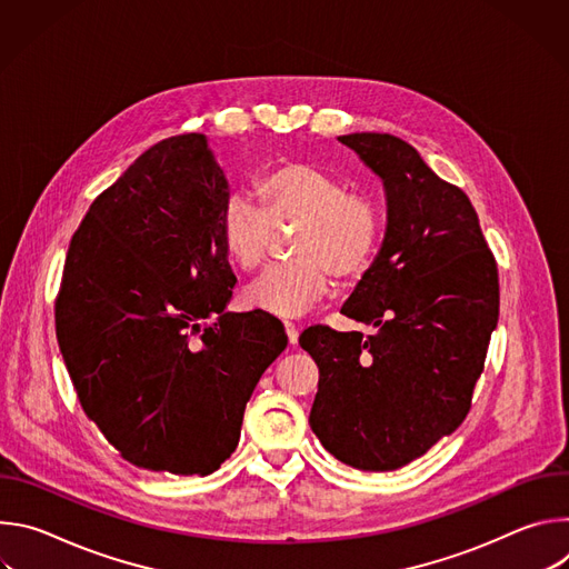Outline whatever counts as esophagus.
Segmentation results:
<instances>
[{"mask_svg":"<svg viewBox=\"0 0 569 569\" xmlns=\"http://www.w3.org/2000/svg\"><path fill=\"white\" fill-rule=\"evenodd\" d=\"M283 327H286V333H288V342H290V345H297V338H299V327H297V323L286 321Z\"/></svg>","mask_w":569,"mask_h":569,"instance_id":"obj_1","label":"esophagus"}]
</instances>
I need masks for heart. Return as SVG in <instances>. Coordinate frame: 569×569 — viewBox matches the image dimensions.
<instances>
[{
  "instance_id": "b5f03b06",
  "label": "heart",
  "mask_w": 569,
  "mask_h": 569,
  "mask_svg": "<svg viewBox=\"0 0 569 569\" xmlns=\"http://www.w3.org/2000/svg\"><path fill=\"white\" fill-rule=\"evenodd\" d=\"M254 198L233 196L220 216V246L240 272H254L270 250L272 229L295 227L290 257L295 261L266 270L248 290L246 301L274 315H301L327 297L336 279L356 281L371 268L380 242L378 207L349 191L336 173L288 161L268 171Z\"/></svg>"
}]
</instances>
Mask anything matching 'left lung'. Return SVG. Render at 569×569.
Listing matches in <instances>:
<instances>
[{
  "instance_id": "8db88e82",
  "label": "left lung",
  "mask_w": 569,
  "mask_h": 569,
  "mask_svg": "<svg viewBox=\"0 0 569 569\" xmlns=\"http://www.w3.org/2000/svg\"><path fill=\"white\" fill-rule=\"evenodd\" d=\"M338 139L382 178L387 233L342 306L376 333L315 323L299 336L319 367L308 421L333 457L382 472L463 423L498 327L500 279L468 196L415 146L387 132Z\"/></svg>"
}]
</instances>
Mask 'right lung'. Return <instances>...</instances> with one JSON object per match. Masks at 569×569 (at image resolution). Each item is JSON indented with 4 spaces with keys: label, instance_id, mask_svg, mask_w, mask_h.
<instances>
[{
    "label": "right lung",
    "instance_id": "obj_1",
    "mask_svg": "<svg viewBox=\"0 0 569 569\" xmlns=\"http://www.w3.org/2000/svg\"><path fill=\"white\" fill-rule=\"evenodd\" d=\"M229 187L204 134L161 139L88 209L69 240L56 338L80 408L137 468L209 475L286 349L270 312H224Z\"/></svg>",
    "mask_w": 569,
    "mask_h": 569
}]
</instances>
